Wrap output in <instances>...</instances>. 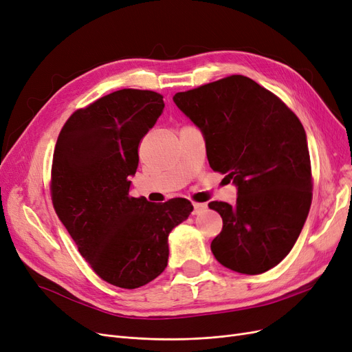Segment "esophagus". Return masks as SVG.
Listing matches in <instances>:
<instances>
[{"label":"esophagus","mask_w":352,"mask_h":352,"mask_svg":"<svg viewBox=\"0 0 352 352\" xmlns=\"http://www.w3.org/2000/svg\"><path fill=\"white\" fill-rule=\"evenodd\" d=\"M193 211L192 214L193 215H198L199 212H202L205 208H207V204H202V202H193Z\"/></svg>","instance_id":"34e87169"}]
</instances>
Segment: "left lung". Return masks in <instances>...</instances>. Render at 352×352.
Instances as JSON below:
<instances>
[{
    "label": "left lung",
    "mask_w": 352,
    "mask_h": 352,
    "mask_svg": "<svg viewBox=\"0 0 352 352\" xmlns=\"http://www.w3.org/2000/svg\"><path fill=\"white\" fill-rule=\"evenodd\" d=\"M176 106L205 137L208 163L237 186V201L208 204L223 218L215 259L248 275L270 271L298 239L311 204L305 128L278 96L245 76L176 93Z\"/></svg>",
    "instance_id": "8db88e82"
}]
</instances>
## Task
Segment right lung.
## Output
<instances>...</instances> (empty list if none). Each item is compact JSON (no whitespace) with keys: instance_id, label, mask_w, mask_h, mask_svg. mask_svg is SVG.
I'll use <instances>...</instances> for the list:
<instances>
[{"instance_id":"add662e5","label":"right lung","mask_w":352,"mask_h":352,"mask_svg":"<svg viewBox=\"0 0 352 352\" xmlns=\"http://www.w3.org/2000/svg\"><path fill=\"white\" fill-rule=\"evenodd\" d=\"M164 107L151 90L122 89L72 113L54 150L51 197L81 256L103 281L138 288L167 266V237L192 212L185 198L163 204L129 195L138 145Z\"/></svg>"}]
</instances>
